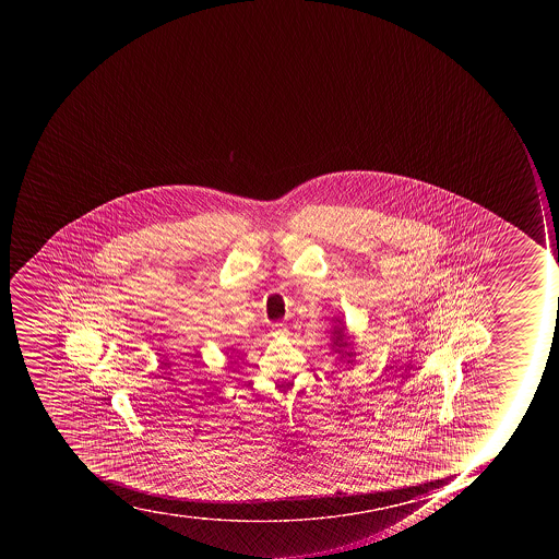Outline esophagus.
<instances>
[{"mask_svg": "<svg viewBox=\"0 0 559 559\" xmlns=\"http://www.w3.org/2000/svg\"><path fill=\"white\" fill-rule=\"evenodd\" d=\"M288 334V326L285 323H274L273 335L274 337H285Z\"/></svg>", "mask_w": 559, "mask_h": 559, "instance_id": "esophagus-1", "label": "esophagus"}]
</instances>
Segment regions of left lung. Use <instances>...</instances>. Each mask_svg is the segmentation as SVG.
I'll return each mask as SVG.
<instances>
[{
    "mask_svg": "<svg viewBox=\"0 0 559 559\" xmlns=\"http://www.w3.org/2000/svg\"><path fill=\"white\" fill-rule=\"evenodd\" d=\"M330 320L334 323L330 329V353H334L338 361H343L347 357L346 364L353 365V358L356 356V352L353 349V346H355L353 338L355 337L347 332L343 318L332 317Z\"/></svg>",
    "mask_w": 559,
    "mask_h": 559,
    "instance_id": "obj_1",
    "label": "left lung"
}]
</instances>
